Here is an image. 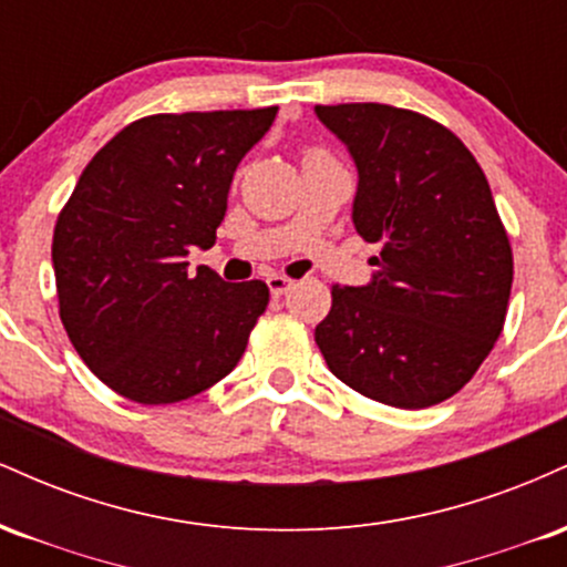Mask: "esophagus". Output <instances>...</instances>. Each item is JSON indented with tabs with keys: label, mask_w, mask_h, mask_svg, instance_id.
<instances>
[{
	"label": "esophagus",
	"mask_w": 567,
	"mask_h": 567,
	"mask_svg": "<svg viewBox=\"0 0 567 567\" xmlns=\"http://www.w3.org/2000/svg\"><path fill=\"white\" fill-rule=\"evenodd\" d=\"M266 282H269V290H271V296H285V292H288L290 288H292V279H288V277H282V275H271L269 279H266Z\"/></svg>",
	"instance_id": "1"
}]
</instances>
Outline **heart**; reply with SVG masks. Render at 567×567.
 <instances>
[{
    "label": "heart",
    "instance_id": "heart-1",
    "mask_svg": "<svg viewBox=\"0 0 567 567\" xmlns=\"http://www.w3.org/2000/svg\"><path fill=\"white\" fill-rule=\"evenodd\" d=\"M317 154H324V152H322V148H309V152L303 154V159H306V157H317Z\"/></svg>",
    "mask_w": 567,
    "mask_h": 567
}]
</instances>
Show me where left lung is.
I'll return each instance as SVG.
<instances>
[{
  "label": "left lung",
  "instance_id": "8db88e82",
  "mask_svg": "<svg viewBox=\"0 0 567 567\" xmlns=\"http://www.w3.org/2000/svg\"><path fill=\"white\" fill-rule=\"evenodd\" d=\"M317 116L360 171L357 234L383 245L373 282L330 288L317 347L370 400L437 405L472 381L509 306L512 245L483 167L458 135L410 109L338 103Z\"/></svg>",
  "mask_w": 567,
  "mask_h": 567
}]
</instances>
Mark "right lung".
<instances>
[{
  "label": "right lung",
  "instance_id": "right-lung-1",
  "mask_svg": "<svg viewBox=\"0 0 567 567\" xmlns=\"http://www.w3.org/2000/svg\"><path fill=\"white\" fill-rule=\"evenodd\" d=\"M277 106L152 114L87 162L58 213L61 322L84 365L141 405H173L237 368L269 306L261 279L224 282L192 247H213L239 159Z\"/></svg>",
  "mask_w": 567,
  "mask_h": 567
}]
</instances>
